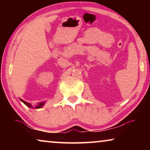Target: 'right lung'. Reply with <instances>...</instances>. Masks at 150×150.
<instances>
[{
  "mask_svg": "<svg viewBox=\"0 0 150 150\" xmlns=\"http://www.w3.org/2000/svg\"><path fill=\"white\" fill-rule=\"evenodd\" d=\"M20 100H21V101H22V102H23V103H24V104H26V105L27 106H28V107H29V108H32V107H33V106H31V104H30L29 103H28V102L24 101V100H21V99H20ZM44 102H41V103H40V104H38V106H36L35 108H41L43 105H44Z\"/></svg>",
  "mask_w": 150,
  "mask_h": 150,
  "instance_id": "right-lung-1",
  "label": "right lung"
}]
</instances>
